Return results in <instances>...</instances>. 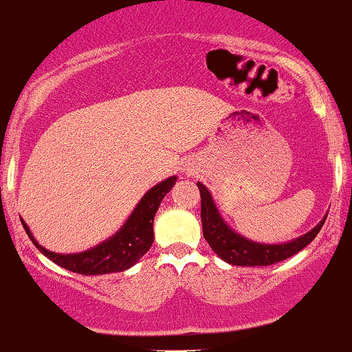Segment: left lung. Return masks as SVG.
<instances>
[{"label":"left lung","instance_id":"1","mask_svg":"<svg viewBox=\"0 0 352 352\" xmlns=\"http://www.w3.org/2000/svg\"><path fill=\"white\" fill-rule=\"evenodd\" d=\"M196 184H198L199 196H201L203 236H205V240L211 247V250L217 253L220 258L225 260V262L232 263V265L263 267L282 262V260L296 255V253L300 252L302 248L307 247L314 238L317 236V233L322 228L324 221H326L322 220L309 233H305V235L298 236L292 241H287V243H255V241L247 240V238L240 236L238 233L233 232V230L221 220L220 213H218L217 206H214L213 199H211L210 191H208L201 183Z\"/></svg>","mask_w":352,"mask_h":352}]
</instances>
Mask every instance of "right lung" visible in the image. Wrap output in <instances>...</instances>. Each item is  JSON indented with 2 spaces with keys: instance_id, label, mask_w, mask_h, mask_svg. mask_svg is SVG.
<instances>
[{
  "instance_id": "add662e5",
  "label": "right lung",
  "mask_w": 352,
  "mask_h": 352,
  "mask_svg": "<svg viewBox=\"0 0 352 352\" xmlns=\"http://www.w3.org/2000/svg\"><path fill=\"white\" fill-rule=\"evenodd\" d=\"M176 176L168 177L162 183L156 184L142 196L139 205L132 211L129 220L124 223L122 228L114 236L109 238L104 243L90 248L82 253H72V255H60V253L48 252L47 248L36 243L35 238L30 233L26 223L23 228L30 240L33 241L38 250L45 256L55 262L56 265L67 268L82 275H102L112 274V272H122L134 265L144 253L149 250L154 241L153 221L162 198L171 191L176 184Z\"/></svg>"
}]
</instances>
